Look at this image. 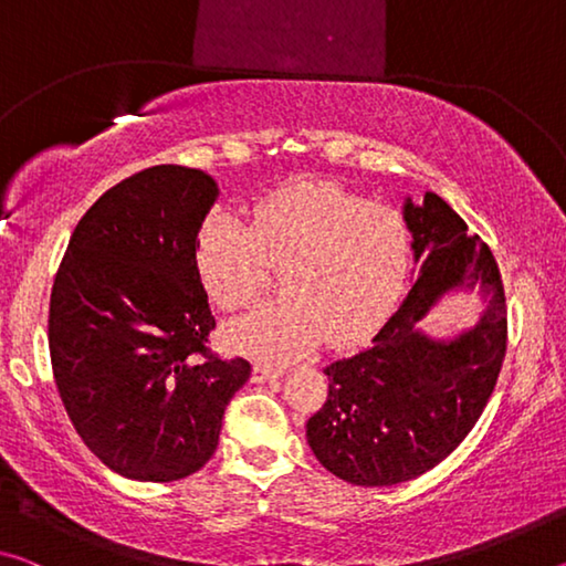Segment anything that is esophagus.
Returning a JSON list of instances; mask_svg holds the SVG:
<instances>
[{"mask_svg":"<svg viewBox=\"0 0 566 566\" xmlns=\"http://www.w3.org/2000/svg\"><path fill=\"white\" fill-rule=\"evenodd\" d=\"M282 375L280 367H272V364L256 361L254 364V381H266V379H276Z\"/></svg>","mask_w":566,"mask_h":566,"instance_id":"esophagus-1","label":"esophagus"}]
</instances>
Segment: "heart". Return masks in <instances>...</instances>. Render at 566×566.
Instances as JSON below:
<instances>
[{
  "label": "heart",
  "instance_id": "1",
  "mask_svg": "<svg viewBox=\"0 0 566 566\" xmlns=\"http://www.w3.org/2000/svg\"><path fill=\"white\" fill-rule=\"evenodd\" d=\"M411 234L395 207L364 202L327 181H294L252 207V224L209 214L195 239V270L219 310L237 312L282 264V300L227 327V342L282 361L314 347L361 342L405 292Z\"/></svg>",
  "mask_w": 566,
  "mask_h": 566
}]
</instances>
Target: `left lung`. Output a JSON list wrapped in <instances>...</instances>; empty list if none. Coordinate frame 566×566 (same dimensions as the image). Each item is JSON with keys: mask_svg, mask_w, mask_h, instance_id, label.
Here are the masks:
<instances>
[{"mask_svg": "<svg viewBox=\"0 0 566 566\" xmlns=\"http://www.w3.org/2000/svg\"><path fill=\"white\" fill-rule=\"evenodd\" d=\"M415 260L407 300L371 347L324 369L329 391L306 421V442L334 476L357 486H391L429 472L472 432L506 354V302L492 249L467 234L464 219L427 191L405 202ZM479 283L488 302L474 328L449 343L416 324L452 289Z\"/></svg>", "mask_w": 566, "mask_h": 566, "instance_id": "8db88e82", "label": "left lung"}]
</instances>
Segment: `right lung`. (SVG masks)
Listing matches in <instances>:
<instances>
[{"mask_svg": "<svg viewBox=\"0 0 566 566\" xmlns=\"http://www.w3.org/2000/svg\"><path fill=\"white\" fill-rule=\"evenodd\" d=\"M219 189L159 165L104 191L54 276L50 357L76 434L112 472L177 482L212 459L222 417L252 375L207 347L217 327L195 239Z\"/></svg>", "mask_w": 566, "mask_h": 566, "instance_id": "1", "label": "right lung"}]
</instances>
